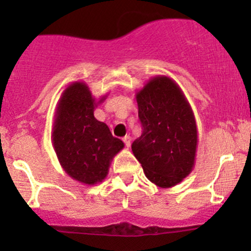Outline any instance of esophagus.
<instances>
[{"mask_svg": "<svg viewBox=\"0 0 251 251\" xmlns=\"http://www.w3.org/2000/svg\"><path fill=\"white\" fill-rule=\"evenodd\" d=\"M123 141H124V143H125V146L127 147V148L131 146V137H130V136H125V137L123 138Z\"/></svg>", "mask_w": 251, "mask_h": 251, "instance_id": "esophagus-1", "label": "esophagus"}]
</instances>
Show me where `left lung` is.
<instances>
[{
  "instance_id": "8db88e82",
  "label": "left lung",
  "mask_w": 251,
  "mask_h": 251,
  "mask_svg": "<svg viewBox=\"0 0 251 251\" xmlns=\"http://www.w3.org/2000/svg\"><path fill=\"white\" fill-rule=\"evenodd\" d=\"M143 127L132 143L147 178L170 188L192 173L198 146L193 110L179 86L168 76L151 77L136 93Z\"/></svg>"
}]
</instances>
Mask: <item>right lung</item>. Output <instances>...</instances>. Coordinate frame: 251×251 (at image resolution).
<instances>
[{"mask_svg":"<svg viewBox=\"0 0 251 251\" xmlns=\"http://www.w3.org/2000/svg\"><path fill=\"white\" fill-rule=\"evenodd\" d=\"M107 98L96 100L85 82L75 81L64 91L55 109L52 142L63 170L80 183L93 186L107 177L124 142L93 115Z\"/></svg>","mask_w":251,"mask_h":251,"instance_id":"right-lung-1","label":"right lung"}]
</instances>
